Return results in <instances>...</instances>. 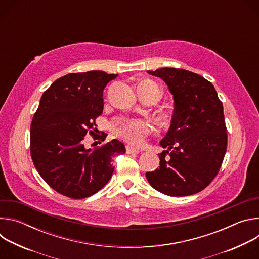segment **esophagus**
<instances>
[{"instance_id":"1","label":"esophagus","mask_w":259,"mask_h":259,"mask_svg":"<svg viewBox=\"0 0 259 259\" xmlns=\"http://www.w3.org/2000/svg\"><path fill=\"white\" fill-rule=\"evenodd\" d=\"M126 153L127 154H139L140 151L138 149H135V147H133L131 145H127L126 146Z\"/></svg>"}]
</instances>
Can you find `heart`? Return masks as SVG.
Listing matches in <instances>:
<instances>
[{"instance_id":"obj_1","label":"heart","mask_w":259,"mask_h":259,"mask_svg":"<svg viewBox=\"0 0 259 259\" xmlns=\"http://www.w3.org/2000/svg\"><path fill=\"white\" fill-rule=\"evenodd\" d=\"M154 91H158V88L155 83L150 80L142 81L137 87L138 94L150 93ZM151 130L152 128L150 124L143 120H130L124 122L117 129V133L127 142L138 146L145 141L147 135L151 133Z\"/></svg>"}]
</instances>
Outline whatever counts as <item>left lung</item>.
<instances>
[{
    "mask_svg": "<svg viewBox=\"0 0 259 259\" xmlns=\"http://www.w3.org/2000/svg\"><path fill=\"white\" fill-rule=\"evenodd\" d=\"M161 78L174 99L170 128L160 141V167L146 179L160 193L184 197L204 190L217 175L228 145L224 106L214 86L198 73L164 67Z\"/></svg>",
    "mask_w": 259,
    "mask_h": 259,
    "instance_id": "left-lung-1",
    "label": "left lung"
}]
</instances>
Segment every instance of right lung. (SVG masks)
I'll return each mask as SVG.
<instances>
[{
	"label": "right lung",
	"mask_w": 259,
	"mask_h": 259,
	"mask_svg": "<svg viewBox=\"0 0 259 259\" xmlns=\"http://www.w3.org/2000/svg\"><path fill=\"white\" fill-rule=\"evenodd\" d=\"M117 77L102 70L68 73L41 97L30 125V155L42 178L63 196L84 199L97 193L113 175L114 157L126 152L117 139L95 149L84 145L87 132L95 134L103 89Z\"/></svg>",
	"instance_id": "obj_1"
}]
</instances>
